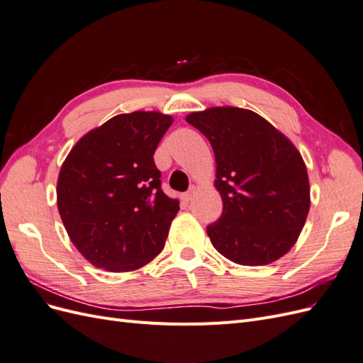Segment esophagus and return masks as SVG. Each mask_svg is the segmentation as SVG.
<instances>
[{"instance_id": "esophagus-1", "label": "esophagus", "mask_w": 363, "mask_h": 363, "mask_svg": "<svg viewBox=\"0 0 363 363\" xmlns=\"http://www.w3.org/2000/svg\"><path fill=\"white\" fill-rule=\"evenodd\" d=\"M194 194H195V188H192V189H189L188 192L186 194H183V200L188 203V201H191L192 200V196H194Z\"/></svg>"}]
</instances>
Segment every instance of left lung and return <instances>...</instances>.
<instances>
[{
    "mask_svg": "<svg viewBox=\"0 0 363 363\" xmlns=\"http://www.w3.org/2000/svg\"><path fill=\"white\" fill-rule=\"evenodd\" d=\"M186 121L208 139L223 215L207 225L212 245L239 265L276 262L294 247L311 208L306 163L265 118L239 107H211Z\"/></svg>",
    "mask_w": 363,
    "mask_h": 363,
    "instance_id": "left-lung-1",
    "label": "left lung"
}]
</instances>
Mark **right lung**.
Wrapping results in <instances>:
<instances>
[{"mask_svg": "<svg viewBox=\"0 0 363 363\" xmlns=\"http://www.w3.org/2000/svg\"><path fill=\"white\" fill-rule=\"evenodd\" d=\"M172 121L160 112L116 115L86 133L65 159L59 213L94 267L135 271L163 250L180 206L162 191L152 155Z\"/></svg>", "mask_w": 363, "mask_h": 363, "instance_id": "1", "label": "right lung"}]
</instances>
